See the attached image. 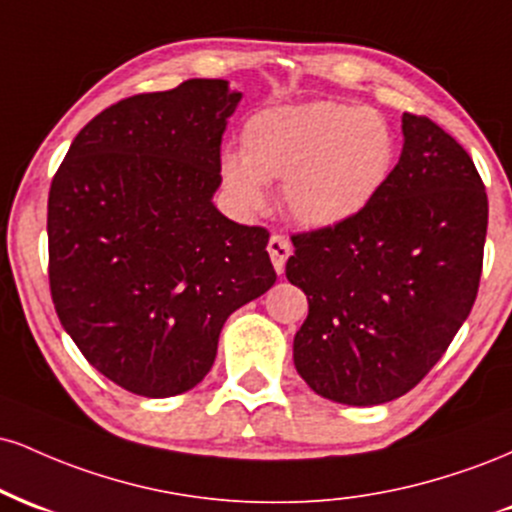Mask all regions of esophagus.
I'll list each match as a JSON object with an SVG mask.
<instances>
[{
	"instance_id": "1",
	"label": "esophagus",
	"mask_w": 512,
	"mask_h": 512,
	"mask_svg": "<svg viewBox=\"0 0 512 512\" xmlns=\"http://www.w3.org/2000/svg\"><path fill=\"white\" fill-rule=\"evenodd\" d=\"M267 250H269V257H272V264L276 272H284L286 267V260H289L291 255V240L286 236H281V233H272V238H269L267 243Z\"/></svg>"
}]
</instances>
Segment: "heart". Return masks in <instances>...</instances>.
Returning a JSON list of instances; mask_svg holds the SVG:
<instances>
[{
    "label": "heart",
    "instance_id": "heart-1",
    "mask_svg": "<svg viewBox=\"0 0 512 512\" xmlns=\"http://www.w3.org/2000/svg\"><path fill=\"white\" fill-rule=\"evenodd\" d=\"M397 139L368 105L313 101L252 115L243 154H226L223 185L243 207L262 209L264 182H284L286 207L313 228L349 221L378 197L392 173Z\"/></svg>",
    "mask_w": 512,
    "mask_h": 512
}]
</instances>
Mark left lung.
Here are the masks:
<instances>
[{
  "mask_svg": "<svg viewBox=\"0 0 512 512\" xmlns=\"http://www.w3.org/2000/svg\"><path fill=\"white\" fill-rule=\"evenodd\" d=\"M404 149L366 209L291 236L286 279L308 296L293 363L351 407L426 378L477 301L489 199L477 166L426 115H402Z\"/></svg>",
  "mask_w": 512,
  "mask_h": 512,
  "instance_id": "left-lung-1",
  "label": "left lung"
}]
</instances>
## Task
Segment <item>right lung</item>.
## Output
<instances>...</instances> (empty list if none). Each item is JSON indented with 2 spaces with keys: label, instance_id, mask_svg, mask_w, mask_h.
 <instances>
[{
  "label": "right lung",
  "instance_id": "right-lung-1",
  "mask_svg": "<svg viewBox=\"0 0 512 512\" xmlns=\"http://www.w3.org/2000/svg\"><path fill=\"white\" fill-rule=\"evenodd\" d=\"M238 101L223 79L125 98L76 134L52 178L57 317L86 361L134 395L192 390L228 315L276 281L267 228L211 202Z\"/></svg>",
  "mask_w": 512,
  "mask_h": 512
}]
</instances>
